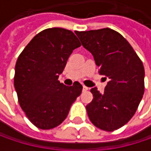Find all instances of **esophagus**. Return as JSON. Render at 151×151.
Listing matches in <instances>:
<instances>
[{
  "instance_id": "1",
  "label": "esophagus",
  "mask_w": 151,
  "mask_h": 151,
  "mask_svg": "<svg viewBox=\"0 0 151 151\" xmlns=\"http://www.w3.org/2000/svg\"><path fill=\"white\" fill-rule=\"evenodd\" d=\"M84 92H86V91H87L88 90V87L87 86H83V89H82Z\"/></svg>"
}]
</instances>
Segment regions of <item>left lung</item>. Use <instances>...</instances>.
I'll use <instances>...</instances> for the list:
<instances>
[{
  "mask_svg": "<svg viewBox=\"0 0 151 151\" xmlns=\"http://www.w3.org/2000/svg\"><path fill=\"white\" fill-rule=\"evenodd\" d=\"M93 56L100 73L108 82L103 93L91 89L93 99L86 105L92 123L105 131L124 126L135 114L144 93V68L132 46L109 28L75 32Z\"/></svg>",
  "mask_w": 151,
  "mask_h": 151,
  "instance_id": "8db88e82",
  "label": "left lung"
}]
</instances>
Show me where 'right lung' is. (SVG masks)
Listing matches in <instances>:
<instances>
[{"instance_id":"add662e5","label":"right lung","mask_w":151,"mask_h":151,"mask_svg":"<svg viewBox=\"0 0 151 151\" xmlns=\"http://www.w3.org/2000/svg\"><path fill=\"white\" fill-rule=\"evenodd\" d=\"M80 45L71 30L46 29L35 36L18 57L15 89L22 109L36 127L50 129L61 124L80 95V83L67 86L58 80L73 50Z\"/></svg>"}]
</instances>
